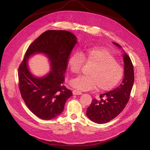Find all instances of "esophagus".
I'll list each match as a JSON object with an SVG mask.
<instances>
[{
  "label": "esophagus",
  "mask_w": 150,
  "mask_h": 150,
  "mask_svg": "<svg viewBox=\"0 0 150 150\" xmlns=\"http://www.w3.org/2000/svg\"><path fill=\"white\" fill-rule=\"evenodd\" d=\"M72 94L74 95H81V94H82V93H81V91H78V90L74 89L72 91Z\"/></svg>",
  "instance_id": "34e87169"
}]
</instances>
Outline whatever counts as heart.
<instances>
[{
	"mask_svg": "<svg viewBox=\"0 0 150 150\" xmlns=\"http://www.w3.org/2000/svg\"><path fill=\"white\" fill-rule=\"evenodd\" d=\"M92 64L87 76H79L71 81L74 88L88 91L96 88L108 91L115 88L121 80L124 69L116 61L112 53L104 47L86 49L74 53L68 59L67 64L72 73L78 74L84 65Z\"/></svg>",
	"mask_w": 150,
	"mask_h": 150,
	"instance_id": "heart-1",
	"label": "heart"
}]
</instances>
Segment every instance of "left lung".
Returning <instances> with one entry per match:
<instances>
[{
    "instance_id": "1",
    "label": "left lung",
    "mask_w": 150,
    "mask_h": 150,
    "mask_svg": "<svg viewBox=\"0 0 150 150\" xmlns=\"http://www.w3.org/2000/svg\"><path fill=\"white\" fill-rule=\"evenodd\" d=\"M119 48L121 46L113 42ZM124 78L116 89L99 95L98 99H94L87 108L86 115L90 120L98 124L108 122L116 117L124 110L128 103L134 80V69L129 56L124 52Z\"/></svg>"
}]
</instances>
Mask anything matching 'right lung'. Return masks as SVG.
<instances>
[{"label": "right lung", "mask_w": 150, "mask_h": 150, "mask_svg": "<svg viewBox=\"0 0 150 150\" xmlns=\"http://www.w3.org/2000/svg\"><path fill=\"white\" fill-rule=\"evenodd\" d=\"M77 42L76 36L69 31L49 30L27 50L18 70L19 90L26 106L40 118L50 120L57 117L72 95L63 83L69 55ZM36 53L46 55L51 66L49 73L42 77L35 76L28 66V59Z\"/></svg>", "instance_id": "1"}]
</instances>
